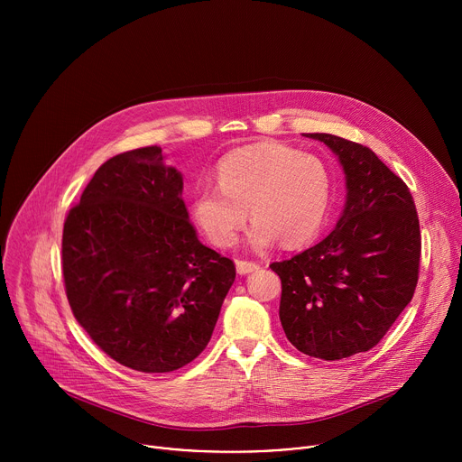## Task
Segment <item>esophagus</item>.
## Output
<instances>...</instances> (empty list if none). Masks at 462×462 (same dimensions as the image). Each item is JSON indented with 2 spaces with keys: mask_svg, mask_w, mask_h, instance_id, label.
Wrapping results in <instances>:
<instances>
[{
  "mask_svg": "<svg viewBox=\"0 0 462 462\" xmlns=\"http://www.w3.org/2000/svg\"><path fill=\"white\" fill-rule=\"evenodd\" d=\"M236 267H237V273L239 274H248V273H254L259 269L257 263L254 261H245V259H237L236 261Z\"/></svg>",
  "mask_w": 462,
  "mask_h": 462,
  "instance_id": "34e87169",
  "label": "esophagus"
}]
</instances>
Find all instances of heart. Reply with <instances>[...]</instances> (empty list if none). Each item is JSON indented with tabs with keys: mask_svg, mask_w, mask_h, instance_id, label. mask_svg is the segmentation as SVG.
<instances>
[{
	"mask_svg": "<svg viewBox=\"0 0 462 462\" xmlns=\"http://www.w3.org/2000/svg\"><path fill=\"white\" fill-rule=\"evenodd\" d=\"M216 186L191 193L189 214L216 246H232L246 221L255 250L276 239L285 246L309 241L323 225L333 203L331 168L316 155L283 144H257L225 155L216 168Z\"/></svg>",
	"mask_w": 462,
	"mask_h": 462,
	"instance_id": "obj_1",
	"label": "heart"
}]
</instances>
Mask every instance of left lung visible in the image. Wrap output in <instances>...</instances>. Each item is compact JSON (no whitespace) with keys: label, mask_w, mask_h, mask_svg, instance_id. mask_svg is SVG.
<instances>
[{"label":"left lung","mask_w":462,"mask_h":462,"mask_svg":"<svg viewBox=\"0 0 462 462\" xmlns=\"http://www.w3.org/2000/svg\"><path fill=\"white\" fill-rule=\"evenodd\" d=\"M331 148L346 171L337 228L271 269L282 280L280 319L303 355L342 360L373 349L411 301L420 267L413 195L367 146L305 134Z\"/></svg>","instance_id":"left-lung-1"}]
</instances>
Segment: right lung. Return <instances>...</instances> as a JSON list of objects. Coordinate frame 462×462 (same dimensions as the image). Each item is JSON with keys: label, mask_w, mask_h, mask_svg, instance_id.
<instances>
[{"label": "right lung", "mask_w": 462, "mask_h": 462, "mask_svg": "<svg viewBox=\"0 0 462 462\" xmlns=\"http://www.w3.org/2000/svg\"><path fill=\"white\" fill-rule=\"evenodd\" d=\"M180 193L159 146L131 150L95 171L63 223L61 273L77 321L141 373L199 356L236 280L234 261L197 237Z\"/></svg>", "instance_id": "add662e5"}]
</instances>
